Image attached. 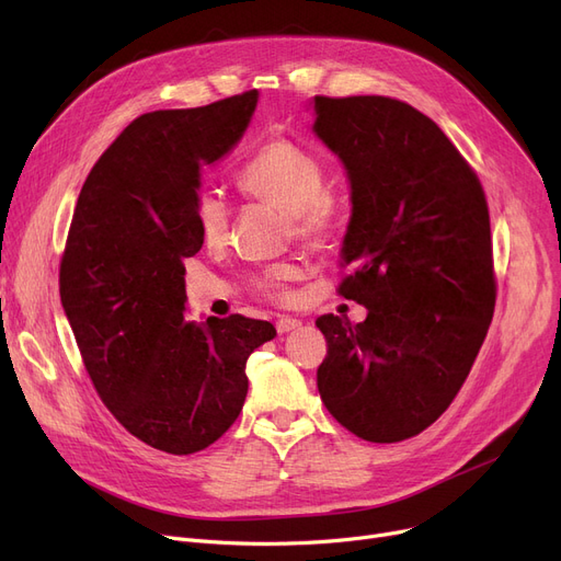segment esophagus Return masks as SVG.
I'll use <instances>...</instances> for the list:
<instances>
[{
	"instance_id": "1",
	"label": "esophagus",
	"mask_w": 561,
	"mask_h": 561,
	"mask_svg": "<svg viewBox=\"0 0 561 561\" xmlns=\"http://www.w3.org/2000/svg\"><path fill=\"white\" fill-rule=\"evenodd\" d=\"M275 328L279 334H288V332H296L298 328H302V322L298 318H279Z\"/></svg>"
}]
</instances>
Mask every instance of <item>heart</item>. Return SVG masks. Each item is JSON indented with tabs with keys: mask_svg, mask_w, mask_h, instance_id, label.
Returning <instances> with one entry per match:
<instances>
[{
	"mask_svg": "<svg viewBox=\"0 0 561 561\" xmlns=\"http://www.w3.org/2000/svg\"><path fill=\"white\" fill-rule=\"evenodd\" d=\"M236 184L243 195L279 206L305 239H320L332 225L334 199L328 193L325 168L296 142L271 140L263 145L241 168ZM193 220L206 248H218L229 239L231 209L218 191L197 193ZM296 275V265L277 263L256 279V288L273 300H284L286 284Z\"/></svg>",
	"mask_w": 561,
	"mask_h": 561,
	"instance_id": "1",
	"label": "heart"
}]
</instances>
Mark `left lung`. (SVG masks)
Here are the masks:
<instances>
[{
  "instance_id": "8db88e82",
  "label": "left lung",
  "mask_w": 561,
  "mask_h": 561,
  "mask_svg": "<svg viewBox=\"0 0 561 561\" xmlns=\"http://www.w3.org/2000/svg\"><path fill=\"white\" fill-rule=\"evenodd\" d=\"M313 134L345 168L352 214L339 293L364 322L325 313L318 391L373 444L421 434L450 407L495 307L489 206L478 174L427 115L359 95L313 102Z\"/></svg>"
}]
</instances>
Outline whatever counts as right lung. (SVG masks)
I'll list each match as a JSON object with an SVG mask.
<instances>
[{"label": "right lung", "mask_w": 561, "mask_h": 561, "mask_svg": "<svg viewBox=\"0 0 561 561\" xmlns=\"http://www.w3.org/2000/svg\"><path fill=\"white\" fill-rule=\"evenodd\" d=\"M256 102L248 91L136 117L88 174L61 259V305L102 402L170 455L209 448L231 427L248 357L277 336L268 320L184 316L202 168L233 150Z\"/></svg>", "instance_id": "1"}]
</instances>
